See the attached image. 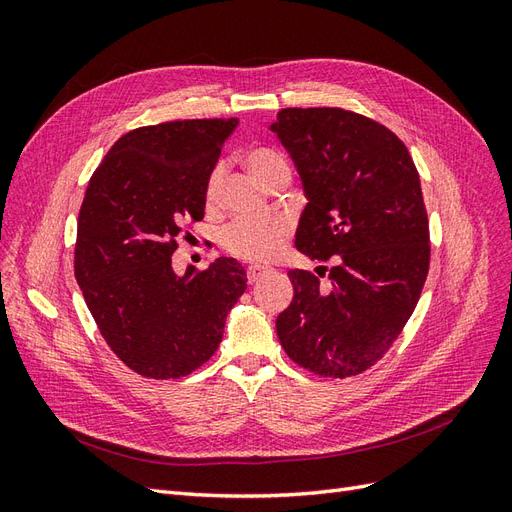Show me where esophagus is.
<instances>
[{
  "instance_id": "34e87169",
  "label": "esophagus",
  "mask_w": 512,
  "mask_h": 512,
  "mask_svg": "<svg viewBox=\"0 0 512 512\" xmlns=\"http://www.w3.org/2000/svg\"><path fill=\"white\" fill-rule=\"evenodd\" d=\"M267 271H265V267H250L247 269V282L250 284H256L262 275H265Z\"/></svg>"
}]
</instances>
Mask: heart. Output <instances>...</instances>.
Returning a JSON list of instances; mask_svg holds the SVG:
<instances>
[{
  "mask_svg": "<svg viewBox=\"0 0 512 512\" xmlns=\"http://www.w3.org/2000/svg\"><path fill=\"white\" fill-rule=\"evenodd\" d=\"M252 173L269 185L277 177H290V162L286 153L275 147H256L245 156ZM222 185V166H215L207 179V200L218 198ZM290 226L284 218H237L220 232L224 252L243 262H271L282 254Z\"/></svg>",
  "mask_w": 512,
  "mask_h": 512,
  "instance_id": "heart-1",
  "label": "heart"
}]
</instances>
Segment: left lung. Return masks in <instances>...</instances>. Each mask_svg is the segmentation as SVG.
<instances>
[{
  "label": "left lung",
  "instance_id": "left-lung-1",
  "mask_svg": "<svg viewBox=\"0 0 512 512\" xmlns=\"http://www.w3.org/2000/svg\"><path fill=\"white\" fill-rule=\"evenodd\" d=\"M277 134L299 170L307 205L297 250L329 260L288 271L292 303L275 329L290 359L324 378L378 363L406 327L429 271V222L406 145L382 123L344 108H284Z\"/></svg>",
  "mask_w": 512,
  "mask_h": 512
}]
</instances>
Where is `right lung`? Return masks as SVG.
Returning a JSON list of instances; mask_svg holds the SVG:
<instances>
[{"instance_id":"add662e5","label":"right lung","mask_w":512,"mask_h":512,"mask_svg":"<svg viewBox=\"0 0 512 512\" xmlns=\"http://www.w3.org/2000/svg\"><path fill=\"white\" fill-rule=\"evenodd\" d=\"M239 119L136 128L108 149L79 213L74 275L111 350L136 374H192L247 288L235 258L173 271L181 224L205 218L207 179Z\"/></svg>"}]
</instances>
